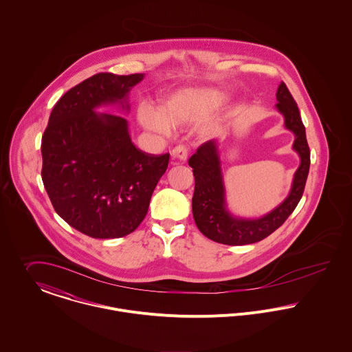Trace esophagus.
<instances>
[{
    "label": "esophagus",
    "mask_w": 352,
    "mask_h": 352,
    "mask_svg": "<svg viewBox=\"0 0 352 352\" xmlns=\"http://www.w3.org/2000/svg\"><path fill=\"white\" fill-rule=\"evenodd\" d=\"M171 157L181 160V162H186L188 159V150L185 146H177L173 151H171Z\"/></svg>",
    "instance_id": "1"
}]
</instances>
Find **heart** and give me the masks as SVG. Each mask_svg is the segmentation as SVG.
Masks as SVG:
<instances>
[{
    "instance_id": "1",
    "label": "heart",
    "mask_w": 352,
    "mask_h": 352,
    "mask_svg": "<svg viewBox=\"0 0 352 352\" xmlns=\"http://www.w3.org/2000/svg\"><path fill=\"white\" fill-rule=\"evenodd\" d=\"M228 93L220 87H188L170 94L160 109L144 104L138 109L140 125L157 135H170L173 124H193L217 111L227 100ZM210 124L204 125L202 133H209Z\"/></svg>"
}]
</instances>
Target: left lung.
Segmentation results:
<instances>
[{
  "mask_svg": "<svg viewBox=\"0 0 352 352\" xmlns=\"http://www.w3.org/2000/svg\"><path fill=\"white\" fill-rule=\"evenodd\" d=\"M275 97L278 101L275 109L283 116V126L294 135L292 148L300 157V166L293 175L289 195L273 210L261 217H243L230 209L220 157V139L204 143L189 159L195 181L192 199L195 226L213 241L228 245L256 243L279 228L302 197L311 166L305 126L298 107L283 82L278 86Z\"/></svg>",
  "mask_w": 352,
  "mask_h": 352,
  "instance_id": "obj_1",
  "label": "left lung"
}]
</instances>
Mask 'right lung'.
Returning a JSON list of instances; mask_svg holds the SVG:
<instances>
[{"label":"right lung","mask_w":352,"mask_h":352,"mask_svg":"<svg viewBox=\"0 0 352 352\" xmlns=\"http://www.w3.org/2000/svg\"><path fill=\"white\" fill-rule=\"evenodd\" d=\"M144 74L100 73L70 89L54 107L41 139V179L55 212L94 239L133 232L168 166V154L135 147L128 120L129 91Z\"/></svg>","instance_id":"right-lung-1"}]
</instances>
